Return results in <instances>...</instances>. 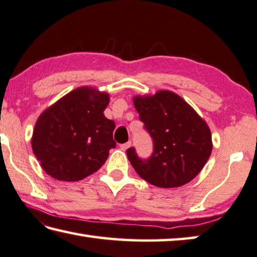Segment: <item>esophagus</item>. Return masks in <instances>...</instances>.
Segmentation results:
<instances>
[{"label":"esophagus","instance_id":"obj_1","mask_svg":"<svg viewBox=\"0 0 257 257\" xmlns=\"http://www.w3.org/2000/svg\"><path fill=\"white\" fill-rule=\"evenodd\" d=\"M132 146V142H128V143H124V144H121L120 145V148L122 149V151H127V149Z\"/></svg>","mask_w":257,"mask_h":257}]
</instances>
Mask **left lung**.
<instances>
[{
	"label": "left lung",
	"instance_id": "left-lung-1",
	"mask_svg": "<svg viewBox=\"0 0 257 257\" xmlns=\"http://www.w3.org/2000/svg\"><path fill=\"white\" fill-rule=\"evenodd\" d=\"M134 104L153 141V153L147 158L139 157L135 147L127 149L137 174L158 188H177L193 180L212 151L207 123L181 96L170 91L136 96Z\"/></svg>",
	"mask_w": 257,
	"mask_h": 257
}]
</instances>
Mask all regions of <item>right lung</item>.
Instances as JSON below:
<instances>
[{
    "label": "right lung",
    "instance_id": "add662e5",
    "mask_svg": "<svg viewBox=\"0 0 257 257\" xmlns=\"http://www.w3.org/2000/svg\"><path fill=\"white\" fill-rule=\"evenodd\" d=\"M109 95L80 87L39 116L32 135V151L44 171L59 181H80L104 164L115 147V124L103 111Z\"/></svg>",
    "mask_w": 257,
    "mask_h": 257
}]
</instances>
